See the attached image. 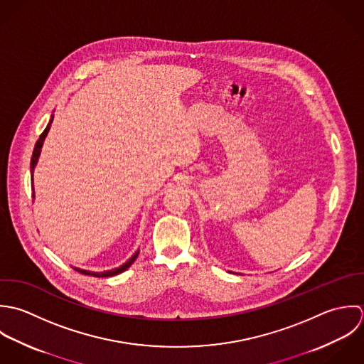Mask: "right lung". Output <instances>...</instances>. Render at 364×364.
Masks as SVG:
<instances>
[{
  "mask_svg": "<svg viewBox=\"0 0 364 364\" xmlns=\"http://www.w3.org/2000/svg\"><path fill=\"white\" fill-rule=\"evenodd\" d=\"M53 122V117L50 118V121H49V124H48V127H46V129L41 134V136H39V139H38V142H36V145H35V149H33V153H32V159H31V173H33V168H35V166H36V161H38V157H39V154H41V149H42V145H43V141H45V138H46V135H48V132H49V129H50V124ZM33 177V176H32ZM32 197H35V194H32ZM138 255H139V252H136L125 264H122L121 267H118V269H114V270H109V272H102V273H92V272H87V270H80V269H75L78 273H81V274H85V276H92V277H112V276H117V274H119V273H122V272H125L135 260H136V257H138Z\"/></svg>",
  "mask_w": 364,
  "mask_h": 364,
  "instance_id": "add662e5",
  "label": "right lung"
}]
</instances>
